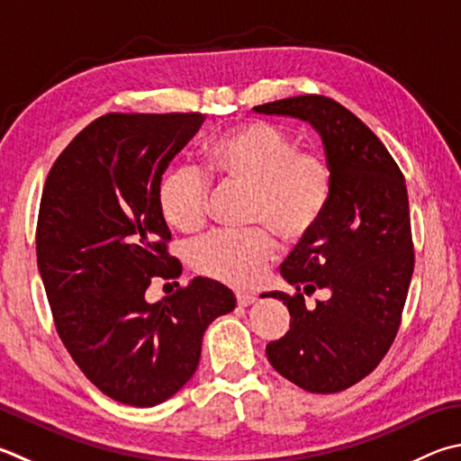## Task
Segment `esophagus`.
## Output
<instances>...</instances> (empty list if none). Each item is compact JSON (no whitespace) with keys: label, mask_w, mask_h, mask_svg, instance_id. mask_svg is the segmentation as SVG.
Masks as SVG:
<instances>
[{"label":"esophagus","mask_w":461,"mask_h":461,"mask_svg":"<svg viewBox=\"0 0 461 461\" xmlns=\"http://www.w3.org/2000/svg\"><path fill=\"white\" fill-rule=\"evenodd\" d=\"M236 298H238V304H240L241 308H246V306L256 303V298H254L252 294H246V292H238Z\"/></svg>","instance_id":"esophagus-1"}]
</instances>
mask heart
I'll return each instance as SVG.
<instances>
[{
	"label": "heart",
	"instance_id": "obj_1",
	"mask_svg": "<svg viewBox=\"0 0 461 461\" xmlns=\"http://www.w3.org/2000/svg\"><path fill=\"white\" fill-rule=\"evenodd\" d=\"M205 173L228 185L252 189L244 233L215 231L189 248L197 274L230 286H252L276 254L268 230L284 244H298L326 212L332 167L322 153L298 150L288 132L270 122H246L217 137L205 153ZM209 183L191 165H177L158 185V207L173 230L194 233L205 223ZM268 230L266 232L261 228Z\"/></svg>",
	"mask_w": 461,
	"mask_h": 461
}]
</instances>
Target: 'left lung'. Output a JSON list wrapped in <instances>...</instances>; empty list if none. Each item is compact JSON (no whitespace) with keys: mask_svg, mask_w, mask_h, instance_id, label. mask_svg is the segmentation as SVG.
Returning a JSON list of instances; mask_svg holds the SVG:
<instances>
[{"mask_svg":"<svg viewBox=\"0 0 461 461\" xmlns=\"http://www.w3.org/2000/svg\"><path fill=\"white\" fill-rule=\"evenodd\" d=\"M292 116L321 135L332 194L316 228L300 241L282 278L294 294L266 292L290 312V329L266 345L270 365L300 389L339 393L387 355L413 276L405 177L375 132L337 100L304 95L254 106ZM322 291L308 309L304 295Z\"/></svg>","mask_w":461,"mask_h":461,"instance_id":"obj_1","label":"left lung"}]
</instances>
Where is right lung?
Here are the masks:
<instances>
[{
    "mask_svg": "<svg viewBox=\"0 0 461 461\" xmlns=\"http://www.w3.org/2000/svg\"><path fill=\"white\" fill-rule=\"evenodd\" d=\"M202 122L199 113L100 116L56 158L41 194L38 270L56 330L80 371L132 407L173 397L197 369L207 326L236 308L228 286L202 276L161 303L145 298L155 276L181 274L158 185Z\"/></svg>",
    "mask_w": 461,
    "mask_h": 461,
    "instance_id": "obj_1",
    "label": "right lung"
}]
</instances>
